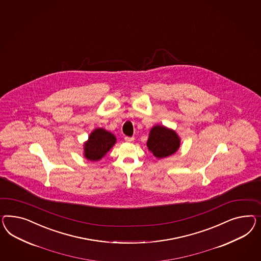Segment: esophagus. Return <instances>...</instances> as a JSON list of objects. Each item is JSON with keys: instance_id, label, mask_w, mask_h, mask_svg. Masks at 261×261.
Wrapping results in <instances>:
<instances>
[{"instance_id": "obj_1", "label": "esophagus", "mask_w": 261, "mask_h": 261, "mask_svg": "<svg viewBox=\"0 0 261 261\" xmlns=\"http://www.w3.org/2000/svg\"><path fill=\"white\" fill-rule=\"evenodd\" d=\"M134 140V137H127V136L125 137V141L127 142V143H130V142H133Z\"/></svg>"}]
</instances>
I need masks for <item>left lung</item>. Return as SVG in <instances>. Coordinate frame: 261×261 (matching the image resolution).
<instances>
[{
  "label": "left lung",
  "mask_w": 261,
  "mask_h": 261,
  "mask_svg": "<svg viewBox=\"0 0 261 261\" xmlns=\"http://www.w3.org/2000/svg\"><path fill=\"white\" fill-rule=\"evenodd\" d=\"M180 137L175 130L156 125L149 130L147 147L156 158H165L172 155L180 147Z\"/></svg>",
  "instance_id": "obj_1"
}]
</instances>
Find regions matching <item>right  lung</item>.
Segmentation results:
<instances>
[{
  "mask_svg": "<svg viewBox=\"0 0 261 261\" xmlns=\"http://www.w3.org/2000/svg\"><path fill=\"white\" fill-rule=\"evenodd\" d=\"M115 143L114 134L103 127H97L84 143V156L92 162L101 160Z\"/></svg>",
  "mask_w": 261,
  "mask_h": 261,
  "instance_id": "right-lung-1",
  "label": "right lung"
}]
</instances>
